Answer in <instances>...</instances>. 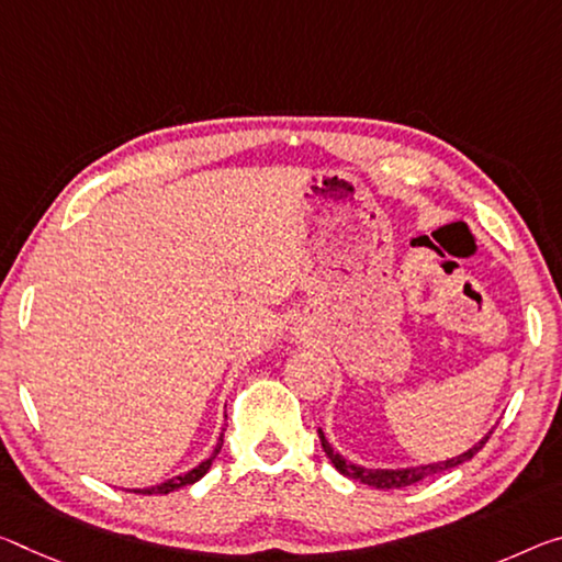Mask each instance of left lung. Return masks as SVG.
<instances>
[{"mask_svg": "<svg viewBox=\"0 0 562 562\" xmlns=\"http://www.w3.org/2000/svg\"><path fill=\"white\" fill-rule=\"evenodd\" d=\"M493 432V430H490ZM490 432L485 435V438H480L473 448L460 452V456L456 458H448V460H438V462H425V465H413V468H397V470H378V468H362V465H355V462H347L340 452L333 450V445L327 442L325 432L317 430L319 435V442H323V450L325 456L329 458V462H333L337 473H342L345 477L350 480H358V483L362 485H370V487H378V490H393V487H407V485H415L420 483L423 477H430L435 473H442V470H450V468H458L462 465V462L470 460L475 456V452L483 448V445L487 442Z\"/></svg>", "mask_w": 562, "mask_h": 562, "instance_id": "1", "label": "left lung"}]
</instances>
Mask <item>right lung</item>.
I'll return each instance as SVG.
<instances>
[{"label":"right lung","mask_w":562,"mask_h":562,"mask_svg":"<svg viewBox=\"0 0 562 562\" xmlns=\"http://www.w3.org/2000/svg\"><path fill=\"white\" fill-rule=\"evenodd\" d=\"M222 442H225V432L220 435V440H217V445H215V450H212V456L204 458V460L200 462V465H194L192 470H187V473H182V475L169 477V480H165V483L153 485V487H137V490H132V493H137V495H167V493H172V490H180V487H184V485H194V483H198V480L210 470L212 460H215L217 452L222 450Z\"/></svg>","instance_id":"obj_1"}]
</instances>
